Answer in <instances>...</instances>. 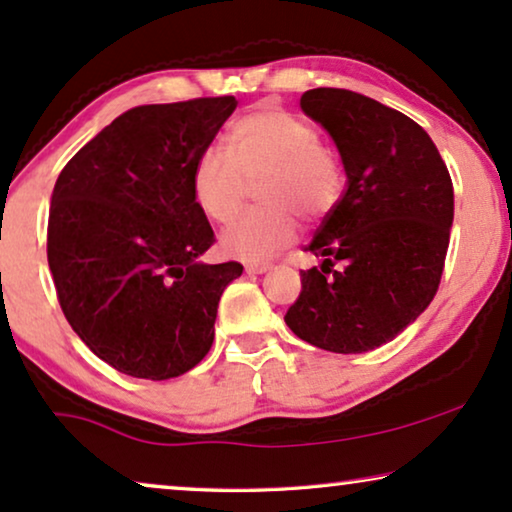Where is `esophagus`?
<instances>
[{
  "label": "esophagus",
  "instance_id": "34e87169",
  "mask_svg": "<svg viewBox=\"0 0 512 512\" xmlns=\"http://www.w3.org/2000/svg\"><path fill=\"white\" fill-rule=\"evenodd\" d=\"M244 270H247L249 275H263V272L270 270V263L268 261H249V263H244Z\"/></svg>",
  "mask_w": 512,
  "mask_h": 512
}]
</instances>
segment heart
I'll list each match as a JSON object with an SVG mask.
<instances>
[{
  "instance_id": "obj_1",
  "label": "heart",
  "mask_w": 512,
  "mask_h": 512,
  "mask_svg": "<svg viewBox=\"0 0 512 512\" xmlns=\"http://www.w3.org/2000/svg\"><path fill=\"white\" fill-rule=\"evenodd\" d=\"M230 151H202L193 165V200L207 219L226 223L242 207L249 184H258L261 209L247 212L221 233V251L261 261L298 235V219L321 221L345 191V170L307 118L279 107H261L237 118L228 132Z\"/></svg>"
}]
</instances>
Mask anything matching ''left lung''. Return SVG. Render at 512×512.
Segmentation results:
<instances>
[{
	"mask_svg": "<svg viewBox=\"0 0 512 512\" xmlns=\"http://www.w3.org/2000/svg\"><path fill=\"white\" fill-rule=\"evenodd\" d=\"M300 107L333 137L347 188L307 247L324 263L300 270L303 291L284 321L326 352H370L436 296L452 179L426 130L401 111L342 88L307 90Z\"/></svg>",
	"mask_w": 512,
	"mask_h": 512,
	"instance_id": "left-lung-1",
	"label": "left lung"
}]
</instances>
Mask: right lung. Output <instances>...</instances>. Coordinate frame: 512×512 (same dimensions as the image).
<instances>
[{
  "mask_svg": "<svg viewBox=\"0 0 512 512\" xmlns=\"http://www.w3.org/2000/svg\"><path fill=\"white\" fill-rule=\"evenodd\" d=\"M235 107L223 95L125 111L55 181L46 251L60 307L118 373L170 380L212 347L242 265L198 261L216 240L191 177Z\"/></svg>",
  "mask_w": 512,
  "mask_h": 512,
  "instance_id": "add662e5",
  "label": "right lung"
}]
</instances>
